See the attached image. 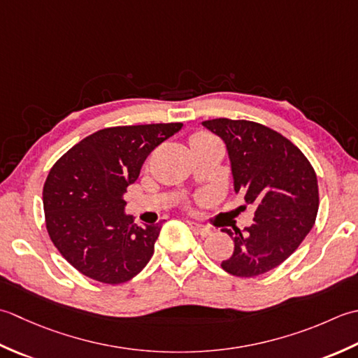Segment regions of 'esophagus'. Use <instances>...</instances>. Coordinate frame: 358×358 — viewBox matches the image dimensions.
Instances as JSON below:
<instances>
[{
    "mask_svg": "<svg viewBox=\"0 0 358 358\" xmlns=\"http://www.w3.org/2000/svg\"><path fill=\"white\" fill-rule=\"evenodd\" d=\"M188 225L192 227V230L196 233V235H201V236H208L211 235V230L208 227H203V225L194 222V221H188Z\"/></svg>",
    "mask_w": 358,
    "mask_h": 358,
    "instance_id": "esophagus-1",
    "label": "esophagus"
}]
</instances>
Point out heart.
Segmentation results:
<instances>
[{
	"mask_svg": "<svg viewBox=\"0 0 358 358\" xmlns=\"http://www.w3.org/2000/svg\"><path fill=\"white\" fill-rule=\"evenodd\" d=\"M213 141H215V138L210 137L208 134H206V133H198V134H194V136L192 137V147H194V145H199V143L213 142Z\"/></svg>",
	"mask_w": 358,
	"mask_h": 358,
	"instance_id": "obj_1",
	"label": "heart"
}]
</instances>
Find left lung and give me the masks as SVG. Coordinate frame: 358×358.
<instances>
[{
    "instance_id": "1",
    "label": "left lung",
    "mask_w": 358,
    "mask_h": 358,
    "mask_svg": "<svg viewBox=\"0 0 358 358\" xmlns=\"http://www.w3.org/2000/svg\"><path fill=\"white\" fill-rule=\"evenodd\" d=\"M202 127L227 148L233 188L255 206L250 227L222 231L235 243L221 262L230 275L250 278L278 267L303 243L318 211L317 174L294 143L249 120L213 119Z\"/></svg>"
}]
</instances>
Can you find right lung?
I'll return each instance as SVG.
<instances>
[{
    "label": "right lung",
    "mask_w": 358,
    "mask_h": 358,
    "mask_svg": "<svg viewBox=\"0 0 358 358\" xmlns=\"http://www.w3.org/2000/svg\"><path fill=\"white\" fill-rule=\"evenodd\" d=\"M182 123L114 127L85 137L50 169L43 187L46 229L80 273L105 284L127 282L148 264L162 222L137 225L123 194L150 152Z\"/></svg>",
    "instance_id": "obj_1"
}]
</instances>
